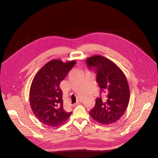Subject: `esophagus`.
<instances>
[{"label":"esophagus","mask_w":158,"mask_h":158,"mask_svg":"<svg viewBox=\"0 0 158 158\" xmlns=\"http://www.w3.org/2000/svg\"><path fill=\"white\" fill-rule=\"evenodd\" d=\"M81 103V101H80V100H78V101L77 102H76L74 105V106H78V104H80Z\"/></svg>","instance_id":"34e87169"}]
</instances>
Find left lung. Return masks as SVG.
Returning <instances> with one entry per match:
<instances>
[{"label":"left lung","mask_w":158,"mask_h":158,"mask_svg":"<svg viewBox=\"0 0 158 158\" xmlns=\"http://www.w3.org/2000/svg\"><path fill=\"white\" fill-rule=\"evenodd\" d=\"M89 68L95 67L96 82L103 96L95 100V107L89 112L94 120L110 125L123 115L130 100V89L122 70L111 60L95 55L86 59Z\"/></svg>","instance_id":"8db88e82"}]
</instances>
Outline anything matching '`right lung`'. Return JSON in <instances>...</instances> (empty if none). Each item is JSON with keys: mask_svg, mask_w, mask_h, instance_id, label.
I'll return each instance as SVG.
<instances>
[{"mask_svg": "<svg viewBox=\"0 0 158 158\" xmlns=\"http://www.w3.org/2000/svg\"><path fill=\"white\" fill-rule=\"evenodd\" d=\"M74 60L63 62L53 59L47 63L33 78L30 89V104L38 120L49 127H59L70 117L72 112L63 108L60 84L73 67Z\"/></svg>", "mask_w": 158, "mask_h": 158, "instance_id": "right-lung-1", "label": "right lung"}]
</instances>
